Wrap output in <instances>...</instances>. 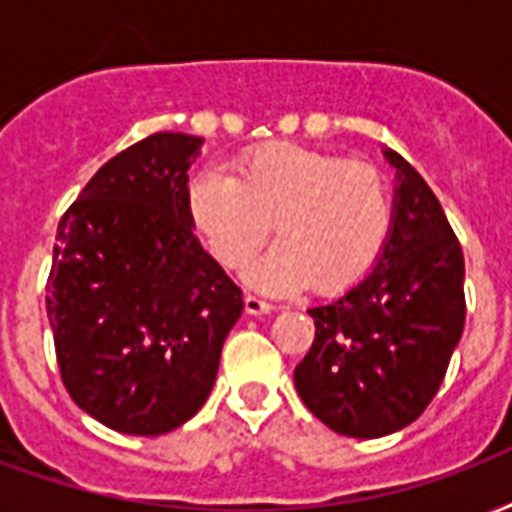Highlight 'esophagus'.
<instances>
[{"label": "esophagus", "mask_w": 512, "mask_h": 512, "mask_svg": "<svg viewBox=\"0 0 512 512\" xmlns=\"http://www.w3.org/2000/svg\"><path fill=\"white\" fill-rule=\"evenodd\" d=\"M244 306H247V314H268V311H273V303H268L265 298H260V295H247L244 298Z\"/></svg>", "instance_id": "34e87169"}]
</instances>
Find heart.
<instances>
[{
    "instance_id": "heart-1",
    "label": "heart",
    "mask_w": 512,
    "mask_h": 512,
    "mask_svg": "<svg viewBox=\"0 0 512 512\" xmlns=\"http://www.w3.org/2000/svg\"><path fill=\"white\" fill-rule=\"evenodd\" d=\"M190 217L222 265L241 268L263 249L252 282L295 292L314 282L322 295L360 284L384 255L395 204L370 163L271 142L241 155L233 177L206 171L190 182Z\"/></svg>"
}]
</instances>
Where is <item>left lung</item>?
Listing matches in <instances>:
<instances>
[{"instance_id": "obj_1", "label": "left lung", "mask_w": 512, "mask_h": 512, "mask_svg": "<svg viewBox=\"0 0 512 512\" xmlns=\"http://www.w3.org/2000/svg\"><path fill=\"white\" fill-rule=\"evenodd\" d=\"M395 222L376 268L333 303L308 308L314 343L295 389L322 424L346 438L408 427L438 395L464 330V255L446 212L403 155Z\"/></svg>"}]
</instances>
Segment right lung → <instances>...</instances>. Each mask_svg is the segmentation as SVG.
<instances>
[{"mask_svg":"<svg viewBox=\"0 0 512 512\" xmlns=\"http://www.w3.org/2000/svg\"><path fill=\"white\" fill-rule=\"evenodd\" d=\"M204 139L152 134L117 152L58 222L45 303L66 392L123 435L201 411L244 311L193 233L187 169Z\"/></svg>","mask_w":512,"mask_h":512,"instance_id":"obj_1","label":"right lung"}]
</instances>
